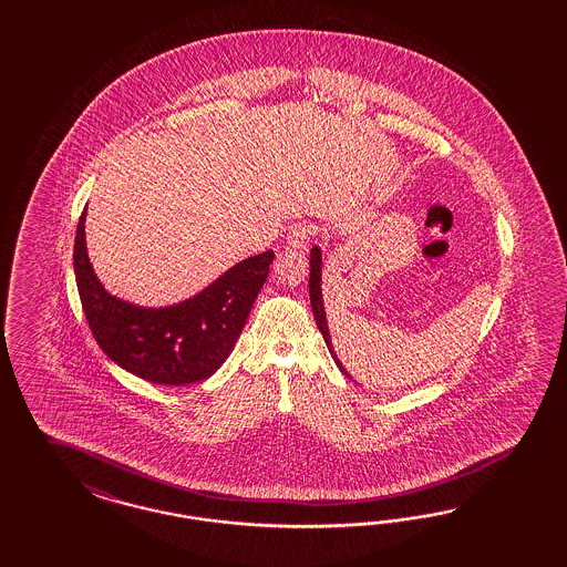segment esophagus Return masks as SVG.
<instances>
[{"instance_id": "esophagus-1", "label": "esophagus", "mask_w": 567, "mask_h": 567, "mask_svg": "<svg viewBox=\"0 0 567 567\" xmlns=\"http://www.w3.org/2000/svg\"><path fill=\"white\" fill-rule=\"evenodd\" d=\"M311 235H313V226L311 224H292L289 233H287V247H291V249H306Z\"/></svg>"}]
</instances>
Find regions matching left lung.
Segmentation results:
<instances>
[{
    "label": "left lung",
    "instance_id": "obj_1",
    "mask_svg": "<svg viewBox=\"0 0 567 567\" xmlns=\"http://www.w3.org/2000/svg\"><path fill=\"white\" fill-rule=\"evenodd\" d=\"M309 299H311V309H313L316 324H318L322 337H324L328 351H330L334 363L339 365V370L347 374L343 363H341L337 351H334V344H332V339H330V330H328L327 309H324V297H322V251H320L318 245H313L311 251H309Z\"/></svg>",
    "mask_w": 567,
    "mask_h": 567
}]
</instances>
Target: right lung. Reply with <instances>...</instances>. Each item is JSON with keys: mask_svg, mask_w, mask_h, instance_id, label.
I'll return each mask as SVG.
<instances>
[{"mask_svg": "<svg viewBox=\"0 0 567 567\" xmlns=\"http://www.w3.org/2000/svg\"><path fill=\"white\" fill-rule=\"evenodd\" d=\"M86 207L74 239V276L86 322L103 353L155 384L185 386L212 377L240 337L275 259L264 251L230 266L187 299L147 308L107 291L86 254Z\"/></svg>", "mask_w": 567, "mask_h": 567, "instance_id": "add662e5", "label": "right lung"}]
</instances>
